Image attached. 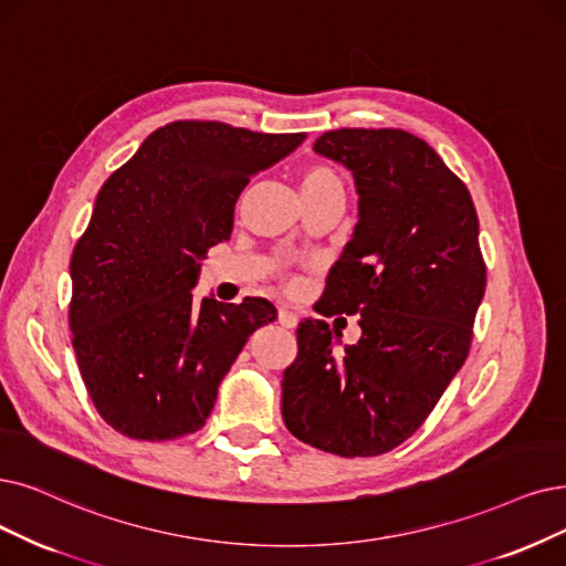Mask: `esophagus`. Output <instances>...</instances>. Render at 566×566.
Here are the masks:
<instances>
[{
	"label": "esophagus",
	"instance_id": "esophagus-1",
	"mask_svg": "<svg viewBox=\"0 0 566 566\" xmlns=\"http://www.w3.org/2000/svg\"><path fill=\"white\" fill-rule=\"evenodd\" d=\"M279 325L285 327V329H295L297 327V315L287 311V308H281L279 311Z\"/></svg>",
	"mask_w": 566,
	"mask_h": 566
}]
</instances>
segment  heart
<instances>
[{"label": "heart", "instance_id": "obj_1", "mask_svg": "<svg viewBox=\"0 0 566 566\" xmlns=\"http://www.w3.org/2000/svg\"><path fill=\"white\" fill-rule=\"evenodd\" d=\"M300 188H302L304 199H311V197H318L329 190H344V184H342V178L336 176L334 169H329L325 165H311L300 176Z\"/></svg>", "mask_w": 566, "mask_h": 566}]
</instances>
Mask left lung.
Masks as SVG:
<instances>
[{
  "instance_id": "8db88e82",
  "label": "left lung",
  "mask_w": 566,
  "mask_h": 566,
  "mask_svg": "<svg viewBox=\"0 0 566 566\" xmlns=\"http://www.w3.org/2000/svg\"><path fill=\"white\" fill-rule=\"evenodd\" d=\"M313 150L350 169L359 197L315 311L359 313L361 336L334 350L325 321L300 323L281 411L300 441L374 458L416 432L464 365L485 295L479 216L434 148L403 129H332Z\"/></svg>"
}]
</instances>
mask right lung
Returning a JSON list of instances; mask_svg holds the SVG:
<instances>
[{
  "label": "right lung",
  "instance_id": "obj_1",
  "mask_svg": "<svg viewBox=\"0 0 566 566\" xmlns=\"http://www.w3.org/2000/svg\"><path fill=\"white\" fill-rule=\"evenodd\" d=\"M306 134L216 120L155 129L102 186L72 255L70 327L90 399L116 432L169 441L197 432L248 336L276 321L262 297L199 304V260L230 239L251 176Z\"/></svg>",
  "mask_w": 566,
  "mask_h": 566
}]
</instances>
